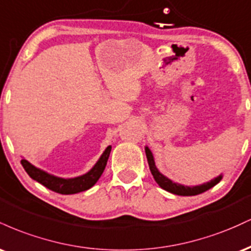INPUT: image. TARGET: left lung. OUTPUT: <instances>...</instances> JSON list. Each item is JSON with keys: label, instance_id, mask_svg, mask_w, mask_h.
Segmentation results:
<instances>
[{"label": "left lung", "instance_id": "obj_1", "mask_svg": "<svg viewBox=\"0 0 251 251\" xmlns=\"http://www.w3.org/2000/svg\"><path fill=\"white\" fill-rule=\"evenodd\" d=\"M145 153H146V158H148L150 170H151V174H152V176H153L154 180L157 181V184L160 186V188L166 190V191L171 192V194H174V195L196 196V195L203 194V192L208 191L209 189L214 188L216 184L220 183L222 178H223V175H220V176H217L216 178H214V179H211L210 181H206V183L201 184V185H195V186L181 185V184H178V183H176V181H172L171 179H169L168 177H165L163 174H160V171L157 169V166H155L153 154H152L151 150H150L148 146H145Z\"/></svg>", "mask_w": 251, "mask_h": 251}]
</instances>
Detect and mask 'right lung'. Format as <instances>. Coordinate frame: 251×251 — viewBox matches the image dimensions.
<instances>
[{
	"instance_id": "1",
	"label": "right lung",
	"mask_w": 251,
	"mask_h": 251,
	"mask_svg": "<svg viewBox=\"0 0 251 251\" xmlns=\"http://www.w3.org/2000/svg\"><path fill=\"white\" fill-rule=\"evenodd\" d=\"M111 149L112 146H107L105 149V151L100 155L98 162L94 164L93 168L89 170L87 174L74 178L56 177V176L50 175L41 169L36 168L25 158H22L21 164L31 179L36 180L37 183L42 184L43 186L51 190V191L57 192V194L73 195L77 194V192L86 191L97 183L106 168L109 153H111Z\"/></svg>"
}]
</instances>
